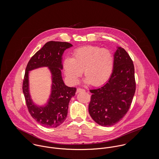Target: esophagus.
I'll return each instance as SVG.
<instances>
[{"label":"esophagus","mask_w":159,"mask_h":159,"mask_svg":"<svg viewBox=\"0 0 159 159\" xmlns=\"http://www.w3.org/2000/svg\"><path fill=\"white\" fill-rule=\"evenodd\" d=\"M85 92V90L84 89H81V88L77 89V92Z\"/></svg>","instance_id":"1"}]
</instances>
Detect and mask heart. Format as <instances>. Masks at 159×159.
<instances>
[{"instance_id": "obj_1", "label": "heart", "mask_w": 159, "mask_h": 159, "mask_svg": "<svg viewBox=\"0 0 159 159\" xmlns=\"http://www.w3.org/2000/svg\"><path fill=\"white\" fill-rule=\"evenodd\" d=\"M114 67L113 56L106 48L87 46L75 49L73 58L64 60L63 68L71 84H76L83 71L84 83L95 86L104 84L110 77Z\"/></svg>"}]
</instances>
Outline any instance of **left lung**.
I'll return each instance as SVG.
<instances>
[{"label": "left lung", "instance_id": "1", "mask_svg": "<svg viewBox=\"0 0 159 159\" xmlns=\"http://www.w3.org/2000/svg\"><path fill=\"white\" fill-rule=\"evenodd\" d=\"M136 90L135 68L127 51L117 47L114 67L108 82L92 89L89 113L98 124L110 127L120 120L129 111Z\"/></svg>", "mask_w": 159, "mask_h": 159}]
</instances>
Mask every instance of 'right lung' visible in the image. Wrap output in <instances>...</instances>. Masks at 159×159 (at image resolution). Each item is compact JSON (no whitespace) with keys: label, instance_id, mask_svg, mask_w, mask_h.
<instances>
[{"label":"right lung","instance_id":"obj_1","mask_svg":"<svg viewBox=\"0 0 159 159\" xmlns=\"http://www.w3.org/2000/svg\"><path fill=\"white\" fill-rule=\"evenodd\" d=\"M72 46L67 42H48L31 57L25 68L23 91L28 111L38 123L45 127L56 128L64 122L69 102L75 95L76 88L68 87L64 84L61 73L62 54ZM43 66H47L50 70L52 86L50 98L46 105L42 107L36 106L31 98L28 73L29 70Z\"/></svg>","mask_w":159,"mask_h":159}]
</instances>
